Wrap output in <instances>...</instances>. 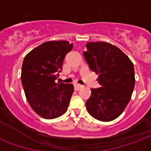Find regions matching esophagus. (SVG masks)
<instances>
[{
    "instance_id": "1",
    "label": "esophagus",
    "mask_w": 151,
    "mask_h": 151,
    "mask_svg": "<svg viewBox=\"0 0 151 151\" xmlns=\"http://www.w3.org/2000/svg\"><path fill=\"white\" fill-rule=\"evenodd\" d=\"M82 87V86L80 85V84H78V83H76L75 85H74V88H75L76 91H78V90H80Z\"/></svg>"
}]
</instances>
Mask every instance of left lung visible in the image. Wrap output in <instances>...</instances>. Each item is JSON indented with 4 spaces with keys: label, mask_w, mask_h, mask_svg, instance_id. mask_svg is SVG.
Instances as JSON below:
<instances>
[{
    "label": "left lung",
    "mask_w": 151,
    "mask_h": 151,
    "mask_svg": "<svg viewBox=\"0 0 151 151\" xmlns=\"http://www.w3.org/2000/svg\"><path fill=\"white\" fill-rule=\"evenodd\" d=\"M86 48L83 55L91 70L98 74L100 87L91 90L86 107L96 120L111 121L130 101L135 85L133 64L119 47L107 42H90Z\"/></svg>",
    "instance_id": "1"
}]
</instances>
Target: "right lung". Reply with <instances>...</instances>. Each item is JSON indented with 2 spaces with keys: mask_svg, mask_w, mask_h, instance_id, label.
<instances>
[{
  "mask_svg": "<svg viewBox=\"0 0 151 151\" xmlns=\"http://www.w3.org/2000/svg\"><path fill=\"white\" fill-rule=\"evenodd\" d=\"M73 48L68 41H47L25 56L21 80L29 104L40 116L54 119L62 116L73 93V84L56 83L65 56Z\"/></svg>",
  "mask_w": 151,
  "mask_h": 151,
  "instance_id": "1",
  "label": "right lung"
}]
</instances>
